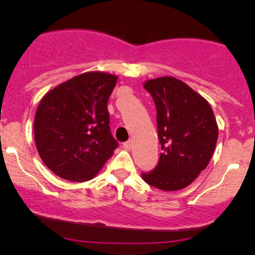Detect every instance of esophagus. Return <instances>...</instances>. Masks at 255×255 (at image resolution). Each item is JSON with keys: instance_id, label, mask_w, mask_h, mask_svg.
Listing matches in <instances>:
<instances>
[{"instance_id": "esophagus-1", "label": "esophagus", "mask_w": 255, "mask_h": 255, "mask_svg": "<svg viewBox=\"0 0 255 255\" xmlns=\"http://www.w3.org/2000/svg\"><path fill=\"white\" fill-rule=\"evenodd\" d=\"M131 147H133V142H131L130 140H128V141H126L125 144H124V148H125V150L130 151Z\"/></svg>"}]
</instances>
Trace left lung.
<instances>
[{"mask_svg":"<svg viewBox=\"0 0 255 255\" xmlns=\"http://www.w3.org/2000/svg\"><path fill=\"white\" fill-rule=\"evenodd\" d=\"M144 89L156 104L162 153L153 170L142 172V180L162 191H180L210 163L218 139L215 114L203 96L176 78L151 79Z\"/></svg>","mask_w":255,"mask_h":255,"instance_id":"left-lung-1","label":"left lung"}]
</instances>
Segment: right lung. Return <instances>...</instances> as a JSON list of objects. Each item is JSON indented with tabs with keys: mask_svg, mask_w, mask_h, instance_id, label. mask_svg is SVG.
<instances>
[{
	"mask_svg": "<svg viewBox=\"0 0 255 255\" xmlns=\"http://www.w3.org/2000/svg\"><path fill=\"white\" fill-rule=\"evenodd\" d=\"M118 77L87 72L49 91L34 116V140L44 164L73 182L92 180L119 142L109 127L108 101Z\"/></svg>",
	"mask_w": 255,
	"mask_h": 255,
	"instance_id": "1",
	"label": "right lung"
}]
</instances>
